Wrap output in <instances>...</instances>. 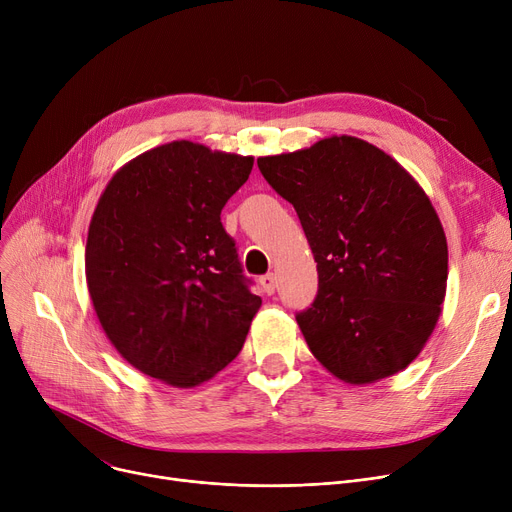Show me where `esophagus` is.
Segmentation results:
<instances>
[{
    "label": "esophagus",
    "mask_w": 512,
    "mask_h": 512,
    "mask_svg": "<svg viewBox=\"0 0 512 512\" xmlns=\"http://www.w3.org/2000/svg\"><path fill=\"white\" fill-rule=\"evenodd\" d=\"M259 284H261L265 294H274V290H276V276L274 274H265V276L259 278Z\"/></svg>",
    "instance_id": "esophagus-1"
}]
</instances>
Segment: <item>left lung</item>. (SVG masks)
<instances>
[{"mask_svg": "<svg viewBox=\"0 0 512 512\" xmlns=\"http://www.w3.org/2000/svg\"><path fill=\"white\" fill-rule=\"evenodd\" d=\"M274 191L297 211L319 288L297 324L313 357L346 384L405 369L442 311L448 247L415 178L355 137L259 157Z\"/></svg>", "mask_w": 512, "mask_h": 512, "instance_id": "obj_1", "label": "left lung"}]
</instances>
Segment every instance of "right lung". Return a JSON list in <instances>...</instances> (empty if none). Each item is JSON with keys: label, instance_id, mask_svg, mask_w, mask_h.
<instances>
[{"label": "right lung", "instance_id": "1", "mask_svg": "<svg viewBox=\"0 0 512 512\" xmlns=\"http://www.w3.org/2000/svg\"><path fill=\"white\" fill-rule=\"evenodd\" d=\"M251 170L253 157L174 141L128 161L99 197L89 294L105 336L149 378L199 386L245 344L261 299L220 213Z\"/></svg>", "mask_w": 512, "mask_h": 512}]
</instances>
